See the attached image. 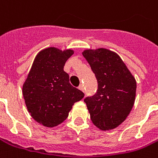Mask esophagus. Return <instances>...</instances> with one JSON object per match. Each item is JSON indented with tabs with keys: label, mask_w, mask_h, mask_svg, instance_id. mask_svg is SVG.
<instances>
[{
	"label": "esophagus",
	"mask_w": 158,
	"mask_h": 158,
	"mask_svg": "<svg viewBox=\"0 0 158 158\" xmlns=\"http://www.w3.org/2000/svg\"><path fill=\"white\" fill-rule=\"evenodd\" d=\"M79 90H80V91H82V92H84V88H83V85H80V86H79Z\"/></svg>",
	"instance_id": "1"
}]
</instances>
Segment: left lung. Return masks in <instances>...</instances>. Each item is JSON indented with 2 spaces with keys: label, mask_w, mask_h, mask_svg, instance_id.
I'll use <instances>...</instances> for the list:
<instances>
[{
  "label": "left lung",
  "mask_w": 158,
  "mask_h": 158,
  "mask_svg": "<svg viewBox=\"0 0 158 158\" xmlns=\"http://www.w3.org/2000/svg\"><path fill=\"white\" fill-rule=\"evenodd\" d=\"M82 54L96 75L97 93L84 99L91 120L102 131L123 123L134 106L136 81L121 57L105 48L83 50Z\"/></svg>",
  "instance_id": "1"
}]
</instances>
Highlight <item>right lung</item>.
Segmentation results:
<instances>
[{
	"label": "right lung",
	"instance_id": "add662e5",
	"mask_svg": "<svg viewBox=\"0 0 158 158\" xmlns=\"http://www.w3.org/2000/svg\"><path fill=\"white\" fill-rule=\"evenodd\" d=\"M75 51L48 47L35 56L23 85L28 112L40 124L53 127L67 118L74 104L84 94L70 83L64 71L66 61Z\"/></svg>",
	"mask_w": 158,
	"mask_h": 158
}]
</instances>
